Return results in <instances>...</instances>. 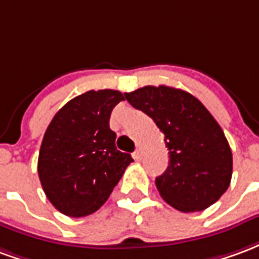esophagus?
<instances>
[{
	"mask_svg": "<svg viewBox=\"0 0 259 259\" xmlns=\"http://www.w3.org/2000/svg\"><path fill=\"white\" fill-rule=\"evenodd\" d=\"M133 158H135L136 161H139V159H140V158H141V150H140V148H137V150L133 152Z\"/></svg>",
	"mask_w": 259,
	"mask_h": 259,
	"instance_id": "34e87169",
	"label": "esophagus"
}]
</instances>
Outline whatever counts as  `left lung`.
I'll return each mask as SVG.
<instances>
[{"mask_svg":"<svg viewBox=\"0 0 259 259\" xmlns=\"http://www.w3.org/2000/svg\"><path fill=\"white\" fill-rule=\"evenodd\" d=\"M124 97L165 136L169 166L155 179L163 200L182 212L217 202L230 185L233 157L209 111L190 93L168 85H146Z\"/></svg>","mask_w":259,"mask_h":259,"instance_id":"obj_1","label":"left lung"}]
</instances>
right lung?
Listing matches in <instances>:
<instances>
[{
	"mask_svg": "<svg viewBox=\"0 0 259 259\" xmlns=\"http://www.w3.org/2000/svg\"><path fill=\"white\" fill-rule=\"evenodd\" d=\"M118 90L74 97L48 124L38 154V178L50 202L66 217H87L108 200L133 158L116 150L111 112Z\"/></svg>",
	"mask_w": 259,
	"mask_h": 259,
	"instance_id": "1",
	"label": "right lung"
}]
</instances>
